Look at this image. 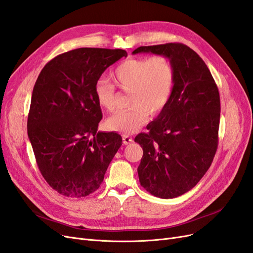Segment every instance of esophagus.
Listing matches in <instances>:
<instances>
[{
  "mask_svg": "<svg viewBox=\"0 0 253 253\" xmlns=\"http://www.w3.org/2000/svg\"><path fill=\"white\" fill-rule=\"evenodd\" d=\"M122 140H124V143H125V144H129V143L133 142V138H132V137H129V136H127V135H124V136H122Z\"/></svg>",
  "mask_w": 253,
  "mask_h": 253,
  "instance_id": "1",
  "label": "esophagus"
}]
</instances>
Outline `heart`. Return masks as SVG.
Segmentation results:
<instances>
[{"instance_id":"heart-1","label":"heart","mask_w":253,"mask_h":253,"mask_svg":"<svg viewBox=\"0 0 253 253\" xmlns=\"http://www.w3.org/2000/svg\"><path fill=\"white\" fill-rule=\"evenodd\" d=\"M114 83L129 91L131 108L112 115L105 127L122 134L135 133L148 120L149 113L157 115L169 103L175 84V70L171 60L163 55L132 58L121 62L112 73ZM95 97L101 108L113 111L116 101L114 86L103 81L95 86Z\"/></svg>"}]
</instances>
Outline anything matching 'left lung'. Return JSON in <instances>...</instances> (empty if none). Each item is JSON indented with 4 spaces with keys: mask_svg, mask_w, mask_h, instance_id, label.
<instances>
[{
    "mask_svg": "<svg viewBox=\"0 0 253 253\" xmlns=\"http://www.w3.org/2000/svg\"><path fill=\"white\" fill-rule=\"evenodd\" d=\"M139 52L166 56L175 70L169 103L148 125L149 133L135 137L143 150L137 169L140 185L154 196L174 198L195 187L213 162L218 144V88L203 59L185 44L133 51Z\"/></svg>",
    "mask_w": 253,
    "mask_h": 253,
    "instance_id": "1",
    "label": "left lung"
}]
</instances>
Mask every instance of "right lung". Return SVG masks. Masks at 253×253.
I'll use <instances>...</instances> for the list:
<instances>
[{
    "instance_id": "obj_1",
    "label": "right lung",
    "mask_w": 253,
    "mask_h": 253,
    "mask_svg": "<svg viewBox=\"0 0 253 253\" xmlns=\"http://www.w3.org/2000/svg\"><path fill=\"white\" fill-rule=\"evenodd\" d=\"M126 56L124 49H73L51 59L35 83L28 138L42 176L60 194L95 192L120 148L119 134L97 132L102 112L95 86L106 68Z\"/></svg>"
}]
</instances>
